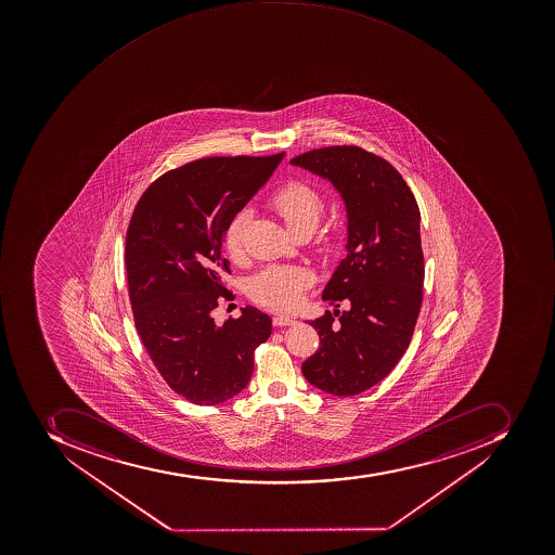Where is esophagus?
<instances>
[{
  "label": "esophagus",
  "instance_id": "1",
  "mask_svg": "<svg viewBox=\"0 0 555 555\" xmlns=\"http://www.w3.org/2000/svg\"><path fill=\"white\" fill-rule=\"evenodd\" d=\"M294 323H296V320L291 319V317H284V314L273 317V325L275 327H287V325H294Z\"/></svg>",
  "mask_w": 555,
  "mask_h": 555
}]
</instances>
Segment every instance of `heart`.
<instances>
[{
	"mask_svg": "<svg viewBox=\"0 0 555 555\" xmlns=\"http://www.w3.org/2000/svg\"><path fill=\"white\" fill-rule=\"evenodd\" d=\"M270 206L293 233L319 224L323 211L322 195L302 181H291L271 195ZM250 215L247 209L236 212L224 230L223 244L230 258L242 256L244 233ZM313 273L301 267H270L250 279L249 294L254 302L275 311H293L301 305L306 291L313 285Z\"/></svg>",
	"mask_w": 555,
	"mask_h": 555,
	"instance_id": "b5f03b06",
	"label": "heart"
}]
</instances>
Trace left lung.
Instances as JSON below:
<instances>
[{
	"label": "left lung",
	"instance_id": "obj_1",
	"mask_svg": "<svg viewBox=\"0 0 555 555\" xmlns=\"http://www.w3.org/2000/svg\"><path fill=\"white\" fill-rule=\"evenodd\" d=\"M291 164L331 181L348 212V256L322 297L349 310L310 322L320 348L302 374L328 395H360L389 375L415 331L424 285L417 201L391 164L361 146L314 149Z\"/></svg>",
	"mask_w": 555,
	"mask_h": 555
}]
</instances>
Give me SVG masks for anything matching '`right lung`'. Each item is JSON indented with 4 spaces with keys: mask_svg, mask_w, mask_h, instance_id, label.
I'll return each instance as SVG.
<instances>
[{
    "mask_svg": "<svg viewBox=\"0 0 555 555\" xmlns=\"http://www.w3.org/2000/svg\"><path fill=\"white\" fill-rule=\"evenodd\" d=\"M285 152L206 157L164 172L143 192L126 232V273L134 325L172 391L220 404L249 384L254 349L271 319L245 306L218 327L212 311L233 299L221 276L224 230L267 183Z\"/></svg>",
    "mask_w": 555,
    "mask_h": 555,
    "instance_id": "obj_1",
    "label": "right lung"
}]
</instances>
